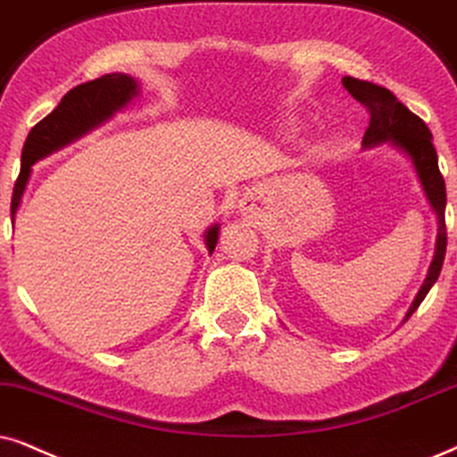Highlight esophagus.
I'll use <instances>...</instances> for the list:
<instances>
[{
  "label": "esophagus",
  "instance_id": "34e87169",
  "mask_svg": "<svg viewBox=\"0 0 457 457\" xmlns=\"http://www.w3.org/2000/svg\"><path fill=\"white\" fill-rule=\"evenodd\" d=\"M255 211H257V195L253 192H248V194H245V198L240 200V212L245 217H251V215H255Z\"/></svg>",
  "mask_w": 457,
  "mask_h": 457
}]
</instances>
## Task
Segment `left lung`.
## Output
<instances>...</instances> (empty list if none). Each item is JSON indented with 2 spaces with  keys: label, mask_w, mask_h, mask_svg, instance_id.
<instances>
[{
  "label": "left lung",
  "mask_w": 457,
  "mask_h": 457,
  "mask_svg": "<svg viewBox=\"0 0 457 457\" xmlns=\"http://www.w3.org/2000/svg\"><path fill=\"white\" fill-rule=\"evenodd\" d=\"M344 88L361 101L369 109L371 118H369V129L362 137V149H373L388 143L392 149L403 154L413 166L415 177H418L421 192L426 195V202L430 204V211L436 217V242H435V255L426 274V280L421 282L418 295L413 303L409 305L405 320L420 308L424 297L435 285L438 274H441L445 251H447V228H445V204H447V194H445V181L441 170H438L436 149L432 145V135L418 115L409 112L401 101L390 90L375 86L369 82H361L354 78L342 79ZM403 320V322H405Z\"/></svg>",
  "instance_id": "left-lung-1"
}]
</instances>
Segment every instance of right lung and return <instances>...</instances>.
Segmentation results:
<instances>
[{"mask_svg":"<svg viewBox=\"0 0 457 457\" xmlns=\"http://www.w3.org/2000/svg\"><path fill=\"white\" fill-rule=\"evenodd\" d=\"M138 92H141V84H138L137 78H132L129 73H107L103 78L92 79V82L75 86L73 90H69L62 96L54 112L33 126L25 141V147H22L21 175L14 183L12 206H10L12 223L29 179H31V166L109 122L115 113L124 112L137 99ZM219 228L221 225L212 223L204 232V245L209 255H212L217 246Z\"/></svg>","mask_w":457,"mask_h":457,"instance_id":"1","label":"right lung"}]
</instances>
